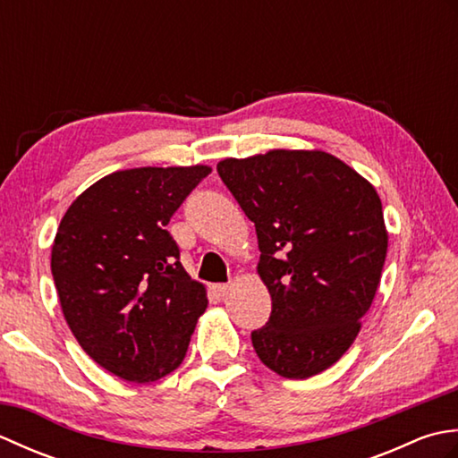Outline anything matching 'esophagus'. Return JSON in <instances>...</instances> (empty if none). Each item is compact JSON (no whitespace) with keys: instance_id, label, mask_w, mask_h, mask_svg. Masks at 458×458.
I'll list each match as a JSON object with an SVG mask.
<instances>
[{"instance_id":"esophagus-1","label":"esophagus","mask_w":458,"mask_h":458,"mask_svg":"<svg viewBox=\"0 0 458 458\" xmlns=\"http://www.w3.org/2000/svg\"><path fill=\"white\" fill-rule=\"evenodd\" d=\"M210 291L214 293V297L222 299V297L226 295L228 291H230V284H212V285H210Z\"/></svg>"}]
</instances>
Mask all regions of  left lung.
Returning <instances> with one entry per match:
<instances>
[{
    "mask_svg": "<svg viewBox=\"0 0 458 458\" xmlns=\"http://www.w3.org/2000/svg\"><path fill=\"white\" fill-rule=\"evenodd\" d=\"M220 179L256 224L258 276L271 317L251 333L269 369L307 379L352 346L372 305L387 251L374 184L320 149L226 157Z\"/></svg>",
    "mask_w": 458,
    "mask_h": 458,
    "instance_id": "left-lung-1",
    "label": "left lung"
}]
</instances>
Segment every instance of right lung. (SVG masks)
<instances>
[{
  "label": "right lung",
  "instance_id": "right-lung-1",
  "mask_svg": "<svg viewBox=\"0 0 458 458\" xmlns=\"http://www.w3.org/2000/svg\"><path fill=\"white\" fill-rule=\"evenodd\" d=\"M210 171L110 173L58 224L51 269L63 315L84 352L125 382L148 384L177 369L208 307L207 287L184 271L165 226Z\"/></svg>",
  "mask_w": 458,
  "mask_h": 458
}]
</instances>
